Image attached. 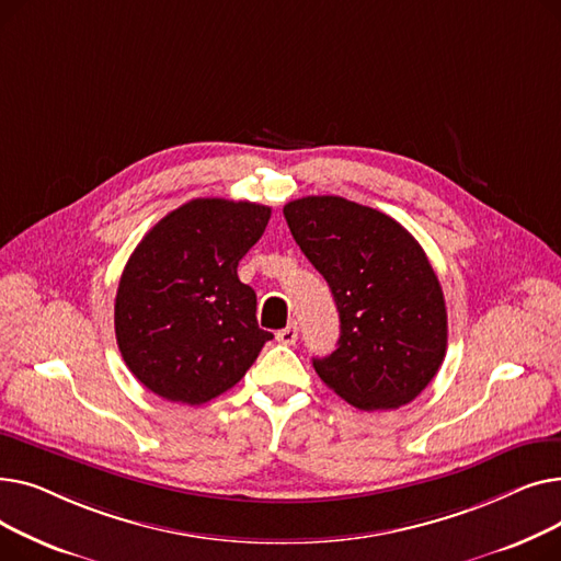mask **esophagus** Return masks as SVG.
Instances as JSON below:
<instances>
[{
    "mask_svg": "<svg viewBox=\"0 0 561 561\" xmlns=\"http://www.w3.org/2000/svg\"><path fill=\"white\" fill-rule=\"evenodd\" d=\"M277 341L284 343V345H293V343L298 341V328L296 325H288V328L279 330L277 332Z\"/></svg>",
    "mask_w": 561,
    "mask_h": 561,
    "instance_id": "34e87169",
    "label": "esophagus"
}]
</instances>
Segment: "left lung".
<instances>
[{
  "instance_id": "8db88e82",
  "label": "left lung",
  "mask_w": 561,
  "mask_h": 561,
  "mask_svg": "<svg viewBox=\"0 0 561 561\" xmlns=\"http://www.w3.org/2000/svg\"><path fill=\"white\" fill-rule=\"evenodd\" d=\"M284 218L341 318L339 347L313 359L318 377L364 411L421 396L444 364L448 313L419 241L387 214L336 195L293 199Z\"/></svg>"
}]
</instances>
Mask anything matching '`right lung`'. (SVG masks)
Instances as JSON below:
<instances>
[{"instance_id": "right-lung-1", "label": "right lung", "mask_w": 561, "mask_h": 561, "mask_svg": "<svg viewBox=\"0 0 561 561\" xmlns=\"http://www.w3.org/2000/svg\"><path fill=\"white\" fill-rule=\"evenodd\" d=\"M268 220L271 206L197 197L145 233L115 296L117 347L142 387L193 407L239 385L273 339L236 273Z\"/></svg>"}]
</instances>
